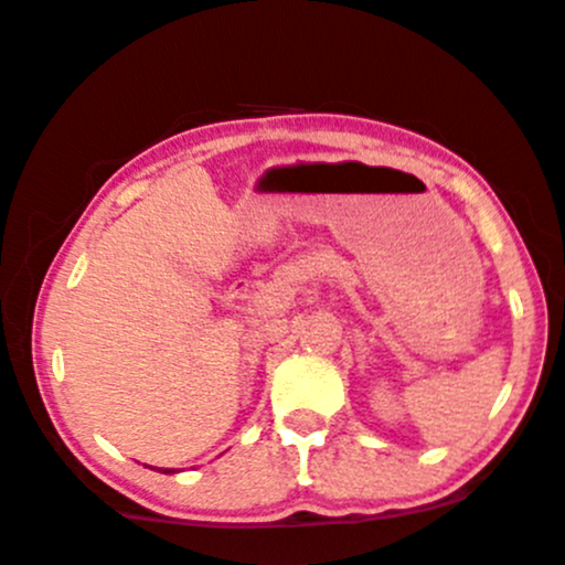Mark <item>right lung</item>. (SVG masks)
I'll list each match as a JSON object with an SVG mask.
<instances>
[{
	"label": "right lung",
	"instance_id": "right-lung-1",
	"mask_svg": "<svg viewBox=\"0 0 565 565\" xmlns=\"http://www.w3.org/2000/svg\"><path fill=\"white\" fill-rule=\"evenodd\" d=\"M159 472H174V470H170V468H161Z\"/></svg>",
	"mask_w": 565,
	"mask_h": 565
}]
</instances>
